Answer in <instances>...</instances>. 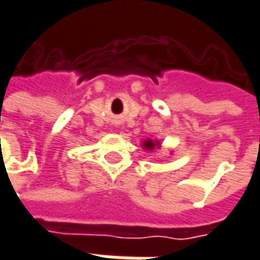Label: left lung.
Segmentation results:
<instances>
[{
    "label": "left lung",
    "mask_w": 260,
    "mask_h": 260,
    "mask_svg": "<svg viewBox=\"0 0 260 260\" xmlns=\"http://www.w3.org/2000/svg\"><path fill=\"white\" fill-rule=\"evenodd\" d=\"M146 147V149H153L155 147V143L152 142V140H147V142H145V145H143Z\"/></svg>",
    "instance_id": "1"
}]
</instances>
